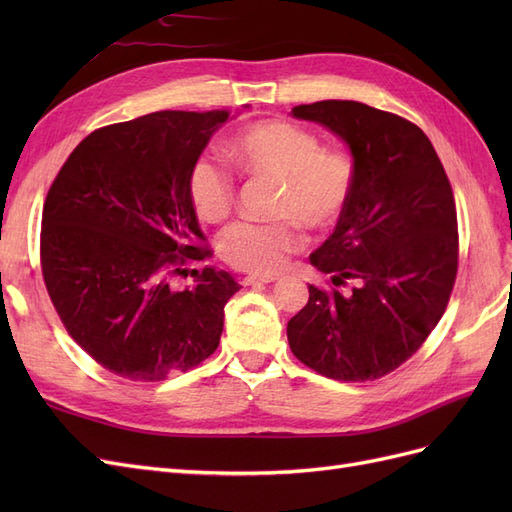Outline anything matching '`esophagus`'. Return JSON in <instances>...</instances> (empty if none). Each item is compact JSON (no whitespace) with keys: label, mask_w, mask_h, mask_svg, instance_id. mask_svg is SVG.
<instances>
[{"label":"esophagus","mask_w":512,"mask_h":512,"mask_svg":"<svg viewBox=\"0 0 512 512\" xmlns=\"http://www.w3.org/2000/svg\"><path fill=\"white\" fill-rule=\"evenodd\" d=\"M277 277L275 275H247L241 280L243 286H256V284H271L275 282Z\"/></svg>","instance_id":"34e87169"}]
</instances>
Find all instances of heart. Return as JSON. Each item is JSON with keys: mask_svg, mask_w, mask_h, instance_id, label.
I'll use <instances>...</instances> for the list:
<instances>
[{"mask_svg": "<svg viewBox=\"0 0 512 512\" xmlns=\"http://www.w3.org/2000/svg\"><path fill=\"white\" fill-rule=\"evenodd\" d=\"M230 153L245 170L282 179L277 213L312 228L333 226L348 207L354 166L339 151H324L320 138L297 123L262 121L230 143ZM188 194L198 218L220 222L235 200V183L211 153H198L188 170ZM301 245L294 222H235L218 239L220 256L230 267L254 273L280 269Z\"/></svg>", "mask_w": 512, "mask_h": 512, "instance_id": "1", "label": "heart"}]
</instances>
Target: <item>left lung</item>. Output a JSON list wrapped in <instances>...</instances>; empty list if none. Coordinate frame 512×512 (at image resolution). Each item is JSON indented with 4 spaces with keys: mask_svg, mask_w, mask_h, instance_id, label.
Instances as JSON below:
<instances>
[{
    "mask_svg": "<svg viewBox=\"0 0 512 512\" xmlns=\"http://www.w3.org/2000/svg\"><path fill=\"white\" fill-rule=\"evenodd\" d=\"M348 145L354 185L333 235L309 262L333 273L327 292L288 320L301 363L339 382L391 374L440 322L457 275V209L451 183L425 132L363 102L322 100L292 108Z\"/></svg>",
    "mask_w": 512,
    "mask_h": 512,
    "instance_id": "8db88e82",
    "label": "left lung"
}]
</instances>
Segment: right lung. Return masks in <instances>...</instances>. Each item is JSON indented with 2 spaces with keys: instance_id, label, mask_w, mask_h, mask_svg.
<instances>
[{
  "instance_id": "1",
  "label": "right lung",
  "mask_w": 512,
  "mask_h": 512,
  "mask_svg": "<svg viewBox=\"0 0 512 512\" xmlns=\"http://www.w3.org/2000/svg\"><path fill=\"white\" fill-rule=\"evenodd\" d=\"M228 111H160L91 132L55 177L42 211V275L70 337L104 369L158 382L220 344L232 275L203 260L188 170Z\"/></svg>"
}]
</instances>
